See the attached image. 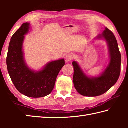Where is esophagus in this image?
<instances>
[{
    "label": "esophagus",
    "instance_id": "1",
    "mask_svg": "<svg viewBox=\"0 0 128 128\" xmlns=\"http://www.w3.org/2000/svg\"><path fill=\"white\" fill-rule=\"evenodd\" d=\"M74 57H75V56H74V54H68V55H67L66 57V62H69L71 61V60L74 59Z\"/></svg>",
    "mask_w": 128,
    "mask_h": 128
}]
</instances>
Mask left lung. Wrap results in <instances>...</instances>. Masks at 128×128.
Here are the masks:
<instances>
[{"mask_svg":"<svg viewBox=\"0 0 128 128\" xmlns=\"http://www.w3.org/2000/svg\"><path fill=\"white\" fill-rule=\"evenodd\" d=\"M94 40H104L107 44L109 60L102 72L97 76L86 74L77 62H73L74 68L73 84L77 92L85 96H96L109 90L120 76L121 57L118 42L111 31L105 28Z\"/></svg>","mask_w":128,"mask_h":128,"instance_id":"left-lung-1","label":"left lung"}]
</instances>
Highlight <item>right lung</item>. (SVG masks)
Returning <instances> with one entry per match:
<instances>
[{
  "mask_svg": "<svg viewBox=\"0 0 128 128\" xmlns=\"http://www.w3.org/2000/svg\"><path fill=\"white\" fill-rule=\"evenodd\" d=\"M30 28L29 22L23 24L12 36L7 66L10 79L19 92L30 98H41L49 95L54 89L65 60L50 62L39 70L30 68L26 62L24 51L25 36L29 33Z\"/></svg>",
  "mask_w": 128,
  "mask_h": 128,
  "instance_id": "1",
  "label": "right lung"
}]
</instances>
